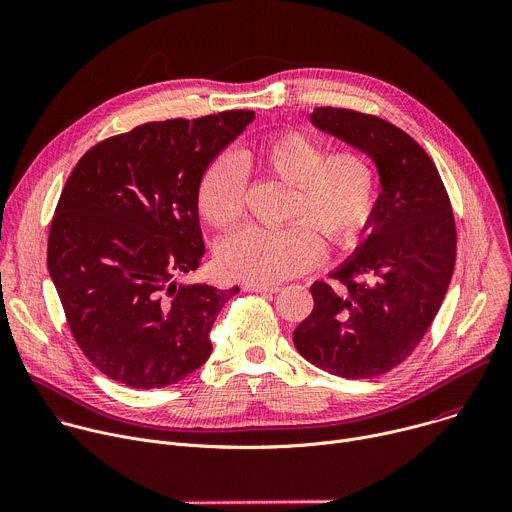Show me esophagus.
<instances>
[{"label": "esophagus", "mask_w": 512, "mask_h": 512, "mask_svg": "<svg viewBox=\"0 0 512 512\" xmlns=\"http://www.w3.org/2000/svg\"><path fill=\"white\" fill-rule=\"evenodd\" d=\"M243 289H245V291H257V294H277V291H279V287H277V285L251 283V281H247V283L243 285Z\"/></svg>", "instance_id": "obj_1"}]
</instances>
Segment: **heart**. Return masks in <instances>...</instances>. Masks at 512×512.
Listing matches in <instances>:
<instances>
[{
	"mask_svg": "<svg viewBox=\"0 0 512 512\" xmlns=\"http://www.w3.org/2000/svg\"><path fill=\"white\" fill-rule=\"evenodd\" d=\"M247 162L289 186L285 218L300 221L275 231L247 229L227 239L218 249V265L229 277L283 281L322 257L324 247L314 231L336 247H348L367 227L377 200V174L362 154L346 150L326 156L322 141L281 131L265 137ZM198 210L214 229L227 231L241 221L245 172L237 156H218L208 166L198 188Z\"/></svg>",
	"mask_w": 512,
	"mask_h": 512,
	"instance_id": "obj_1",
	"label": "heart"
}]
</instances>
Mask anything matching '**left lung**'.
<instances>
[{"instance_id": "1", "label": "left lung", "mask_w": 512, "mask_h": 512, "mask_svg": "<svg viewBox=\"0 0 512 512\" xmlns=\"http://www.w3.org/2000/svg\"><path fill=\"white\" fill-rule=\"evenodd\" d=\"M310 123L369 156L381 194L364 241L332 271L338 283H312L314 310L294 344L330 375L369 379L403 362L440 310L456 265L454 212L440 172L403 129L334 107L314 109Z\"/></svg>"}]
</instances>
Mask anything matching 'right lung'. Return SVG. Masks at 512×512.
I'll list each match as a JSON object with an SVG mask.
<instances>
[{"label": "right lung", "instance_id": "obj_1", "mask_svg": "<svg viewBox=\"0 0 512 512\" xmlns=\"http://www.w3.org/2000/svg\"><path fill=\"white\" fill-rule=\"evenodd\" d=\"M253 119L255 111H225L145 123L97 143L68 176L48 273L72 336L109 379L162 389L210 356L208 332L239 285L178 277L204 257L202 176Z\"/></svg>", "mask_w": 512, "mask_h": 512}]
</instances>
